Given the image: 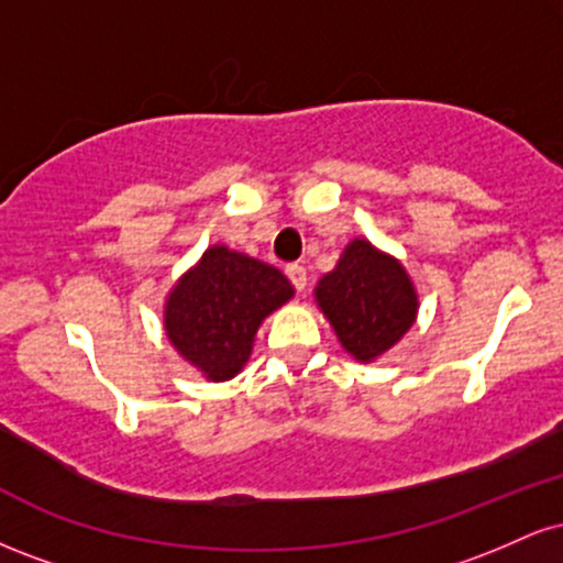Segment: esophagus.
Listing matches in <instances>:
<instances>
[{
  "mask_svg": "<svg viewBox=\"0 0 563 563\" xmlns=\"http://www.w3.org/2000/svg\"><path fill=\"white\" fill-rule=\"evenodd\" d=\"M286 275H288V280L294 283V288L299 290V294L303 288H307V269H303L301 264H288Z\"/></svg>",
  "mask_w": 563,
  "mask_h": 563,
  "instance_id": "obj_1",
  "label": "esophagus"
}]
</instances>
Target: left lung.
<instances>
[{
	"mask_svg": "<svg viewBox=\"0 0 563 563\" xmlns=\"http://www.w3.org/2000/svg\"><path fill=\"white\" fill-rule=\"evenodd\" d=\"M314 299L341 346L360 363L389 352L418 314L410 275L365 238H354L346 245L333 273L322 275Z\"/></svg>",
	"mask_w": 563,
	"mask_h": 563,
	"instance_id": "8db88e82",
	"label": "left lung"
}]
</instances>
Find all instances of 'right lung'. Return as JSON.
Returning a JSON list of instances; mask_svg holds the SVG:
<instances>
[{
	"mask_svg": "<svg viewBox=\"0 0 563 563\" xmlns=\"http://www.w3.org/2000/svg\"><path fill=\"white\" fill-rule=\"evenodd\" d=\"M294 286L280 269L211 245L179 277L164 307L172 346L209 380H230L249 363L254 335Z\"/></svg>",
	"mask_w": 563,
	"mask_h": 563,
	"instance_id": "1",
	"label": "right lung"
}]
</instances>
